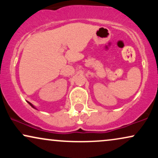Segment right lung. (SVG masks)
I'll use <instances>...</instances> for the list:
<instances>
[{"label": "right lung", "mask_w": 158, "mask_h": 158, "mask_svg": "<svg viewBox=\"0 0 158 158\" xmlns=\"http://www.w3.org/2000/svg\"><path fill=\"white\" fill-rule=\"evenodd\" d=\"M28 102V103H29V104H30V106H31L32 107V108H35V107H34V106H33V105H32V104H31V103H30V102ZM35 109H36V108H35Z\"/></svg>", "instance_id": "add662e5"}]
</instances>
